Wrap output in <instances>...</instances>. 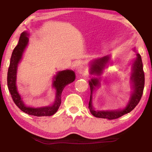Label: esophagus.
Listing matches in <instances>:
<instances>
[{"label":"esophagus","instance_id":"obj_1","mask_svg":"<svg viewBox=\"0 0 152 152\" xmlns=\"http://www.w3.org/2000/svg\"><path fill=\"white\" fill-rule=\"evenodd\" d=\"M78 72L80 74H82V75H84V74H86L85 67L82 65L79 66V67L78 68Z\"/></svg>","mask_w":152,"mask_h":152}]
</instances>
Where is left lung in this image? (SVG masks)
<instances>
[{"label":"left lung","mask_w":152,"mask_h":152,"mask_svg":"<svg viewBox=\"0 0 152 152\" xmlns=\"http://www.w3.org/2000/svg\"><path fill=\"white\" fill-rule=\"evenodd\" d=\"M110 60L109 56H104L101 58L94 60L91 63V74H96L100 75L102 72L106 64ZM132 74L131 80L133 82V93L131 95L129 101L125 107V109L114 110H94L92 105V92L95 88L100 85L99 80L98 78H92L89 81V85L91 87V97L88 104V109H90L91 114L93 116L98 118H103L109 120L115 119L119 118L123 115L132 111L134 108L137 106L139 102L140 101L141 98L142 96L144 84H145V76L143 69V64L141 60V56L137 53L134 63L133 64Z\"/></svg>","instance_id":"8db88e82"}]
</instances>
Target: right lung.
Instances as JSON below:
<instances>
[{
    "instance_id": "1",
    "label": "right lung",
    "mask_w": 152,
    "mask_h": 152,
    "mask_svg": "<svg viewBox=\"0 0 152 152\" xmlns=\"http://www.w3.org/2000/svg\"><path fill=\"white\" fill-rule=\"evenodd\" d=\"M28 36L29 33L27 32H23L20 34L19 43L12 51L7 74V85L14 102L22 111L33 116H51L58 111L61 104V92L64 87L74 81L76 78L75 73L72 70H66L59 72L57 75L53 77V87L56 89V100L52 105L39 108L25 106L21 100V97L17 92L16 80L18 64L21 60L25 49L29 42Z\"/></svg>"
}]
</instances>
